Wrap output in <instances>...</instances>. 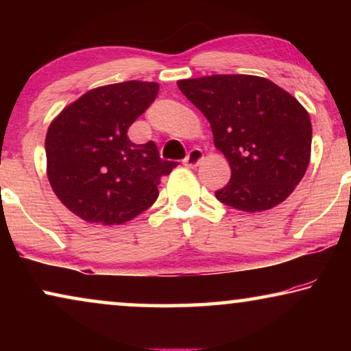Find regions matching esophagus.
<instances>
[{
  "label": "esophagus",
  "mask_w": 351,
  "mask_h": 351,
  "mask_svg": "<svg viewBox=\"0 0 351 351\" xmlns=\"http://www.w3.org/2000/svg\"><path fill=\"white\" fill-rule=\"evenodd\" d=\"M203 160H204L203 152H201L199 148H193V150H190L189 155H186V158L184 160V165L186 167H196Z\"/></svg>",
  "instance_id": "obj_1"
}]
</instances>
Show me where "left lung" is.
<instances>
[{
	"label": "left lung",
	"mask_w": 351,
	"mask_h": 351,
	"mask_svg": "<svg viewBox=\"0 0 351 351\" xmlns=\"http://www.w3.org/2000/svg\"><path fill=\"white\" fill-rule=\"evenodd\" d=\"M213 129L232 177L215 198L244 213L281 204L305 176L311 155L308 112L273 81L210 75L177 81Z\"/></svg>",
	"instance_id": "obj_1"
}]
</instances>
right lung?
I'll return each instance as SVG.
<instances>
[{
  "mask_svg": "<svg viewBox=\"0 0 351 351\" xmlns=\"http://www.w3.org/2000/svg\"><path fill=\"white\" fill-rule=\"evenodd\" d=\"M160 84L124 81L100 86L62 110L47 128L46 172L57 198L90 223L119 225L155 203L162 161L155 142L134 143L128 129L156 99Z\"/></svg>",
  "mask_w": 351,
  "mask_h": 351,
  "instance_id": "right-lung-1",
  "label": "right lung"
}]
</instances>
